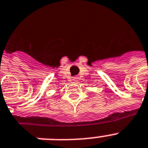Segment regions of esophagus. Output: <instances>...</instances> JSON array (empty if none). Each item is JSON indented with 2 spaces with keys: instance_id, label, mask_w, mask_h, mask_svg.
<instances>
[{
  "instance_id": "obj_1",
  "label": "esophagus",
  "mask_w": 148,
  "mask_h": 148,
  "mask_svg": "<svg viewBox=\"0 0 148 148\" xmlns=\"http://www.w3.org/2000/svg\"><path fill=\"white\" fill-rule=\"evenodd\" d=\"M72 81H73V82H78V79H77L76 77H73V80Z\"/></svg>"
}]
</instances>
